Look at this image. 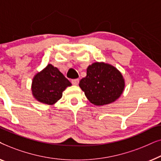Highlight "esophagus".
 <instances>
[{"instance_id":"1","label":"esophagus","mask_w":161,"mask_h":161,"mask_svg":"<svg viewBox=\"0 0 161 161\" xmlns=\"http://www.w3.org/2000/svg\"><path fill=\"white\" fill-rule=\"evenodd\" d=\"M72 83L75 86H77L78 85L79 83V79H73V80H72Z\"/></svg>"}]
</instances>
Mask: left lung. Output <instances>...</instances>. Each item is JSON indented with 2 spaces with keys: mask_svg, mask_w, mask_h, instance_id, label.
<instances>
[{
  "mask_svg": "<svg viewBox=\"0 0 161 161\" xmlns=\"http://www.w3.org/2000/svg\"><path fill=\"white\" fill-rule=\"evenodd\" d=\"M79 86L92 104L100 106L119 98L125 89L122 75L115 67L104 62H94L86 69Z\"/></svg>",
  "mask_w": 161,
  "mask_h": 161,
  "instance_id": "8db88e82",
  "label": "left lung"
}]
</instances>
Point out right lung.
Returning a JSON list of instances; mask_svg holds the SVG:
<instances>
[{
	"label": "right lung",
	"instance_id": "1",
	"mask_svg": "<svg viewBox=\"0 0 161 161\" xmlns=\"http://www.w3.org/2000/svg\"><path fill=\"white\" fill-rule=\"evenodd\" d=\"M72 86L58 68L52 64L37 72L32 80L31 91L34 97L44 104L53 105L62 97L66 88Z\"/></svg>",
	"mask_w": 161,
	"mask_h": 161
}]
</instances>
